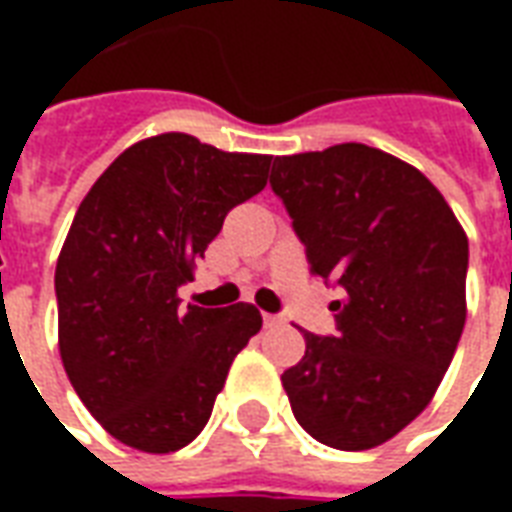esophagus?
I'll return each mask as SVG.
<instances>
[{"instance_id": "34e87169", "label": "esophagus", "mask_w": 512, "mask_h": 512, "mask_svg": "<svg viewBox=\"0 0 512 512\" xmlns=\"http://www.w3.org/2000/svg\"><path fill=\"white\" fill-rule=\"evenodd\" d=\"M263 323H266L268 329H274V326H282V318L279 315H263Z\"/></svg>"}]
</instances>
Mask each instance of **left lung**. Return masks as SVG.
I'll list each match as a JSON object with an SVG mask.
<instances>
[{"label":"left lung","mask_w":512,"mask_h":512,"mask_svg":"<svg viewBox=\"0 0 512 512\" xmlns=\"http://www.w3.org/2000/svg\"><path fill=\"white\" fill-rule=\"evenodd\" d=\"M271 189L312 277L343 290L334 334L304 332L282 373L293 417L334 450H370L406 428L441 384L466 323L469 241L439 189L376 147L274 158Z\"/></svg>","instance_id":"8db88e82"}]
</instances>
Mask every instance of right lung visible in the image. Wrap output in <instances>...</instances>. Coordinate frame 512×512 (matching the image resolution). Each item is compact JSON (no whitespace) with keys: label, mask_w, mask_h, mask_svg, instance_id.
Here are the masks:
<instances>
[{"label":"right lung","mask_w":512,"mask_h":512,"mask_svg":"<svg viewBox=\"0 0 512 512\" xmlns=\"http://www.w3.org/2000/svg\"><path fill=\"white\" fill-rule=\"evenodd\" d=\"M268 164L189 134L150 136L109 164L73 216L54 274L62 365L128 447L175 452L197 439L235 354L263 326L252 304L180 310L178 288L224 216L263 191Z\"/></svg>","instance_id":"right-lung-1"}]
</instances>
